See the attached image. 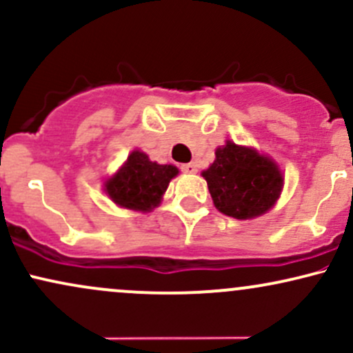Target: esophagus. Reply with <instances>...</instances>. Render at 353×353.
Returning a JSON list of instances; mask_svg holds the SVG:
<instances>
[{
  "label": "esophagus",
  "instance_id": "34e87169",
  "mask_svg": "<svg viewBox=\"0 0 353 353\" xmlns=\"http://www.w3.org/2000/svg\"><path fill=\"white\" fill-rule=\"evenodd\" d=\"M181 169L185 174H196L197 172V164L196 163H189V164H182Z\"/></svg>",
  "mask_w": 353,
  "mask_h": 353
}]
</instances>
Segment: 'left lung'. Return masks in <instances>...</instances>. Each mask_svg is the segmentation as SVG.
<instances>
[{"label":"left lung","instance_id":"left-lung-1","mask_svg":"<svg viewBox=\"0 0 353 353\" xmlns=\"http://www.w3.org/2000/svg\"><path fill=\"white\" fill-rule=\"evenodd\" d=\"M202 177L208 181L214 205L241 221L265 214L283 185L281 169L270 157L230 141L216 149V161L202 171Z\"/></svg>","mask_w":353,"mask_h":353}]
</instances>
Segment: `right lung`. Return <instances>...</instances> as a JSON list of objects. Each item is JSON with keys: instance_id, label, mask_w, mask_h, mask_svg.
Returning a JSON list of instances; mask_svg holds the SVG:
<instances>
[{"instance_id": "1", "label": "right lung", "mask_w": 353, "mask_h": 353, "mask_svg": "<svg viewBox=\"0 0 353 353\" xmlns=\"http://www.w3.org/2000/svg\"><path fill=\"white\" fill-rule=\"evenodd\" d=\"M179 169L172 164H157L148 154L132 151L123 168L104 182V190L119 208L149 212L161 204L163 194Z\"/></svg>"}]
</instances>
